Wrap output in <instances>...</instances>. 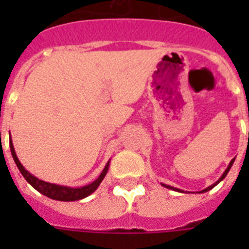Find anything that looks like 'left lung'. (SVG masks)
<instances>
[{
  "mask_svg": "<svg viewBox=\"0 0 249 249\" xmlns=\"http://www.w3.org/2000/svg\"><path fill=\"white\" fill-rule=\"evenodd\" d=\"M234 160H235V158H234V159H232L231 161H230V164H229V165H228V168H226V170H225L224 173H222V176H221V177L218 178V181H217V182H214V183H213V185L208 186V187H207V189H204V190H201V191H199V194H201V193H207V191H209V190H211V189H213V187H214V186H217V185H218V183H220V182L222 181V179H224L225 177H226V174L229 173V170H230V168H231V166H232V164H234ZM161 185H163L164 187H166V189H169V190H173V191H178V193H183V191H182V190L177 189V187H173V186H169V185H164V183H161Z\"/></svg>",
  "mask_w": 249,
  "mask_h": 249,
  "instance_id": "1",
  "label": "left lung"
}]
</instances>
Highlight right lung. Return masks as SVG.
<instances>
[{
	"label": "right lung",
	"instance_id": "obj_1",
	"mask_svg": "<svg viewBox=\"0 0 249 249\" xmlns=\"http://www.w3.org/2000/svg\"><path fill=\"white\" fill-rule=\"evenodd\" d=\"M10 150H11V155L13 159L17 164L18 169L20 170V173L23 174V177L25 178V181L28 182L29 185L35 187V189L41 193L45 196L50 197L53 200H59V201H75V200H81L84 197L89 196L90 194H93L95 190L98 189V186L101 185V182L103 181V178L108 172L109 161H107L105 169L102 170V173L99 174V177L94 182L89 183V185L83 186V187H68V186H62V185H55V183H50V182H45L42 179H38L35 177L33 174H31L28 170L25 169L24 166L21 165V163L18 159L17 154H15V148H14L13 141L10 137Z\"/></svg>",
	"mask_w": 249,
	"mask_h": 249
}]
</instances>
